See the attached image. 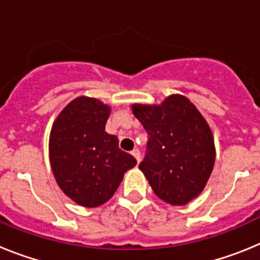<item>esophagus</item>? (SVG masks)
<instances>
[{
    "instance_id": "34e87169",
    "label": "esophagus",
    "mask_w": 260,
    "mask_h": 260,
    "mask_svg": "<svg viewBox=\"0 0 260 260\" xmlns=\"http://www.w3.org/2000/svg\"><path fill=\"white\" fill-rule=\"evenodd\" d=\"M132 155L134 156L135 158H137V161H138V162L141 161V151L138 150V148H135V150L132 151Z\"/></svg>"
}]
</instances>
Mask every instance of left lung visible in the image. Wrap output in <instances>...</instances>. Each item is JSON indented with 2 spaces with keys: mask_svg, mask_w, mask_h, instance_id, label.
<instances>
[{
  "mask_svg": "<svg viewBox=\"0 0 260 260\" xmlns=\"http://www.w3.org/2000/svg\"><path fill=\"white\" fill-rule=\"evenodd\" d=\"M148 135L139 169L158 198L185 206L204 189L215 164L211 128L195 105L172 95L161 105H133Z\"/></svg>",
  "mask_w": 260,
  "mask_h": 260,
  "instance_id": "obj_1",
  "label": "left lung"
}]
</instances>
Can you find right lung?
I'll return each instance as SVG.
<instances>
[{
  "label": "right lung",
  "mask_w": 260,
  "mask_h": 260,
  "mask_svg": "<svg viewBox=\"0 0 260 260\" xmlns=\"http://www.w3.org/2000/svg\"><path fill=\"white\" fill-rule=\"evenodd\" d=\"M110 108L96 99L78 98L53 123L49 139L52 171L61 190L75 203L99 207L109 201L123 174L137 165L105 132Z\"/></svg>",
  "instance_id": "right-lung-1"
}]
</instances>
